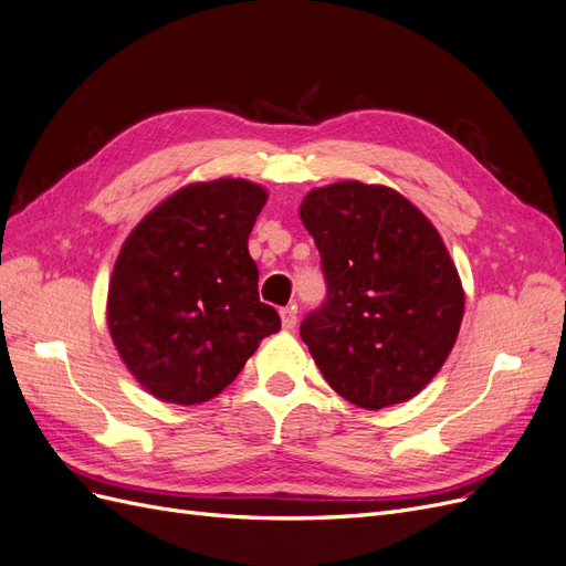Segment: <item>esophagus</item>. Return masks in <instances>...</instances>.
<instances>
[{"label": "esophagus", "mask_w": 566, "mask_h": 566, "mask_svg": "<svg viewBox=\"0 0 566 566\" xmlns=\"http://www.w3.org/2000/svg\"><path fill=\"white\" fill-rule=\"evenodd\" d=\"M281 323H283L285 331H293L295 328V325H297V310H295V306H283V310H281Z\"/></svg>", "instance_id": "34e87169"}]
</instances>
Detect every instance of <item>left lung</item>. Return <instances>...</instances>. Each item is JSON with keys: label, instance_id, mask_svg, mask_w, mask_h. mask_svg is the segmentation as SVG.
Listing matches in <instances>:
<instances>
[{"label": "left lung", "instance_id": "8db88e82", "mask_svg": "<svg viewBox=\"0 0 566 566\" xmlns=\"http://www.w3.org/2000/svg\"><path fill=\"white\" fill-rule=\"evenodd\" d=\"M300 217L328 295L300 325L339 397L380 410L413 399L451 354L465 293L441 235L387 186L314 188Z\"/></svg>", "mask_w": 566, "mask_h": 566}]
</instances>
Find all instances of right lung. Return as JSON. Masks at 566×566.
Masks as SVG:
<instances>
[{
  "label": "right lung",
  "mask_w": 566,
  "mask_h": 566,
  "mask_svg": "<svg viewBox=\"0 0 566 566\" xmlns=\"http://www.w3.org/2000/svg\"><path fill=\"white\" fill-rule=\"evenodd\" d=\"M266 191L245 179L188 184L136 227L108 287L115 347L153 397L210 401L281 331L260 302L248 235Z\"/></svg>",
  "instance_id": "1"
}]
</instances>
